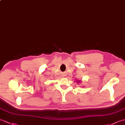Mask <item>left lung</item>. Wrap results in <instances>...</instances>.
<instances>
[{
  "instance_id": "obj_1",
  "label": "left lung",
  "mask_w": 125,
  "mask_h": 125,
  "mask_svg": "<svg viewBox=\"0 0 125 125\" xmlns=\"http://www.w3.org/2000/svg\"><path fill=\"white\" fill-rule=\"evenodd\" d=\"M77 83H80V80H77Z\"/></svg>"
}]
</instances>
